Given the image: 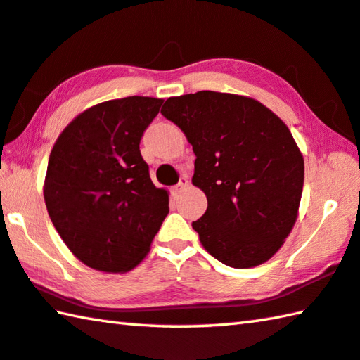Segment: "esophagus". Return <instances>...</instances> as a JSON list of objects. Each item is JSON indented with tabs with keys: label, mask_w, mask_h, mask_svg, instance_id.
<instances>
[{
	"label": "esophagus",
	"mask_w": 360,
	"mask_h": 360,
	"mask_svg": "<svg viewBox=\"0 0 360 360\" xmlns=\"http://www.w3.org/2000/svg\"><path fill=\"white\" fill-rule=\"evenodd\" d=\"M187 186H188V179L186 178V176H181V179H179L178 184H176V186L173 187V192H174V193H181Z\"/></svg>",
	"instance_id": "34e87169"
}]
</instances>
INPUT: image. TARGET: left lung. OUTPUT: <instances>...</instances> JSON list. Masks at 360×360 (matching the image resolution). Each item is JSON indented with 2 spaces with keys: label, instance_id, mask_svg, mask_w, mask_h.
Masks as SVG:
<instances>
[{
  "label": "left lung",
  "instance_id": "obj_1",
  "mask_svg": "<svg viewBox=\"0 0 360 360\" xmlns=\"http://www.w3.org/2000/svg\"><path fill=\"white\" fill-rule=\"evenodd\" d=\"M163 116L193 148L192 182L207 209L193 221L202 247L236 269L266 263L291 233L304 159L290 129L250 97L198 91L169 97Z\"/></svg>",
  "mask_w": 360,
  "mask_h": 360
}]
</instances>
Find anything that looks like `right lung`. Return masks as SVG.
I'll list each match as a JSON object with an SVG mask.
<instances>
[{
  "mask_svg": "<svg viewBox=\"0 0 360 360\" xmlns=\"http://www.w3.org/2000/svg\"><path fill=\"white\" fill-rule=\"evenodd\" d=\"M162 102H102L78 115L51 149L45 206L69 250L93 269H134L167 217L168 193L153 184L140 153Z\"/></svg>",
  "mask_w": 360,
  "mask_h": 360,
  "instance_id": "right-lung-1",
  "label": "right lung"
}]
</instances>
